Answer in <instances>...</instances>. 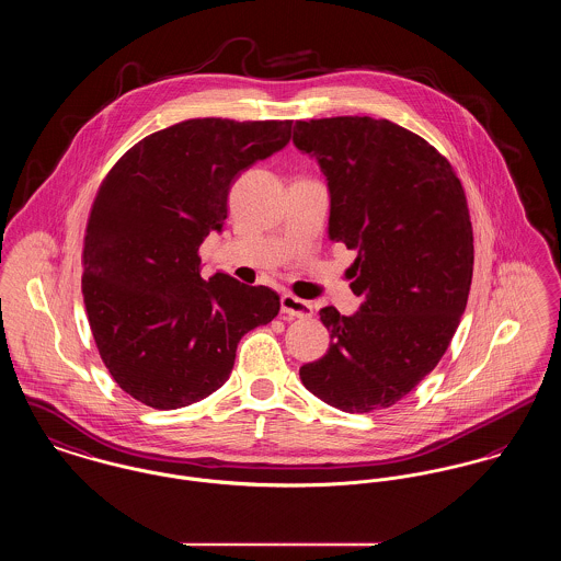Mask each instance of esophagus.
<instances>
[{"mask_svg":"<svg viewBox=\"0 0 561 561\" xmlns=\"http://www.w3.org/2000/svg\"><path fill=\"white\" fill-rule=\"evenodd\" d=\"M280 310L285 314H291V317H298V319H308L312 314V305L306 302L302 298L291 296V294H283L280 296Z\"/></svg>","mask_w":561,"mask_h":561,"instance_id":"esophagus-1","label":"esophagus"}]
</instances>
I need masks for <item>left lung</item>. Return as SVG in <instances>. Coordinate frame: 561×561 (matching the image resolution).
<instances>
[{
	"mask_svg": "<svg viewBox=\"0 0 561 561\" xmlns=\"http://www.w3.org/2000/svg\"><path fill=\"white\" fill-rule=\"evenodd\" d=\"M294 144L328 180L332 242L356 251L354 314L319 310L330 350L300 368L317 399L347 413L392 408L437 366L467 306L473 233L450 162L375 117L296 122Z\"/></svg>",
	"mask_w": 561,
	"mask_h": 561,
	"instance_id": "8db88e82",
	"label": "left lung"
}]
</instances>
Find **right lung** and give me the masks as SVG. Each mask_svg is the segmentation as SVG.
Returning <instances> with one entry per match:
<instances>
[{"mask_svg": "<svg viewBox=\"0 0 561 561\" xmlns=\"http://www.w3.org/2000/svg\"><path fill=\"white\" fill-rule=\"evenodd\" d=\"M291 139V122L186 119L124 153L92 205L83 302L115 383L153 409L193 405L231 375L240 339L270 323L276 291L225 272L199 247L220 231L242 171Z\"/></svg>", "mask_w": 561, "mask_h": 561, "instance_id": "right-lung-1", "label": "right lung"}]
</instances>
